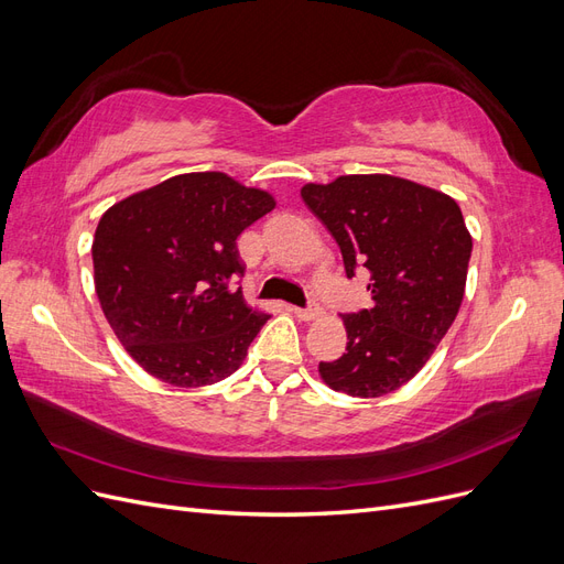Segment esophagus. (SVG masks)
<instances>
[{
    "mask_svg": "<svg viewBox=\"0 0 564 564\" xmlns=\"http://www.w3.org/2000/svg\"><path fill=\"white\" fill-rule=\"evenodd\" d=\"M292 313L303 322H311V319H317L322 315V308H319V305H311V308H292Z\"/></svg>",
    "mask_w": 564,
    "mask_h": 564,
    "instance_id": "34e87169",
    "label": "esophagus"
}]
</instances>
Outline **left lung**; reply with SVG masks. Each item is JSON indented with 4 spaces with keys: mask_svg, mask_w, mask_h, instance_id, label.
I'll return each instance as SVG.
<instances>
[{
    "mask_svg": "<svg viewBox=\"0 0 564 564\" xmlns=\"http://www.w3.org/2000/svg\"><path fill=\"white\" fill-rule=\"evenodd\" d=\"M301 197L334 235L346 275L369 270L371 308L340 315L346 352L319 377L350 398H381L431 360L460 308L473 237L458 204L388 174L305 183Z\"/></svg>",
    "mask_w": 564,
    "mask_h": 564,
    "instance_id": "1",
    "label": "left lung"
}]
</instances>
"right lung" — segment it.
I'll use <instances>...</instances> for the list:
<instances>
[{
  "label": "right lung",
  "mask_w": 564,
  "mask_h": 564,
  "mask_svg": "<svg viewBox=\"0 0 564 564\" xmlns=\"http://www.w3.org/2000/svg\"><path fill=\"white\" fill-rule=\"evenodd\" d=\"M275 209V197L224 172L181 174L100 216L96 296L119 344L150 377L202 388L240 369L268 322L251 308L235 240Z\"/></svg>",
  "instance_id": "add662e5"
}]
</instances>
